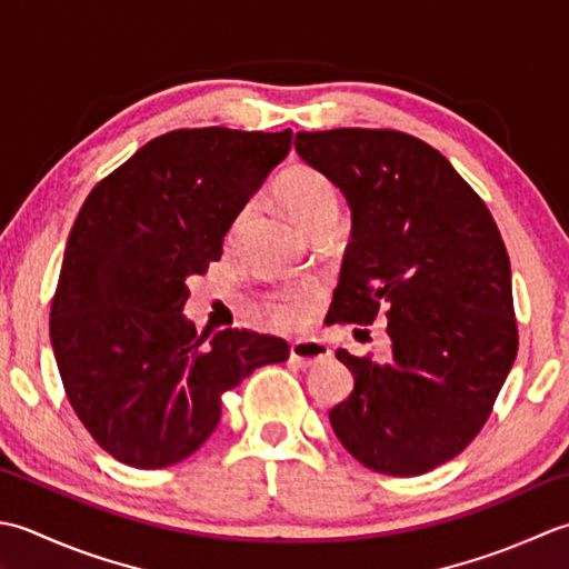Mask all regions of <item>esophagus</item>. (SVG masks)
<instances>
[{"mask_svg":"<svg viewBox=\"0 0 569 569\" xmlns=\"http://www.w3.org/2000/svg\"><path fill=\"white\" fill-rule=\"evenodd\" d=\"M329 356H331L329 346H323L321 341H295L292 346H289V361L299 368L315 366Z\"/></svg>","mask_w":569,"mask_h":569,"instance_id":"obj_1","label":"esophagus"}]
</instances>
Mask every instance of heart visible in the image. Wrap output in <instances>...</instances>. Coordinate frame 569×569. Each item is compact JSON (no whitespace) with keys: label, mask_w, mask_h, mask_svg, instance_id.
<instances>
[{"label":"heart","mask_w":569,"mask_h":569,"mask_svg":"<svg viewBox=\"0 0 569 569\" xmlns=\"http://www.w3.org/2000/svg\"><path fill=\"white\" fill-rule=\"evenodd\" d=\"M274 191H277V199H280L282 206L289 211V216H292L297 223L311 236L321 233V230H331L336 218H339V211H341L339 191H336L333 181L327 177V173L319 171L317 167H309V164L287 167L280 177H277ZM252 211H254L252 201L240 206L233 223L228 228L230 246L240 240ZM262 311L270 327L282 329V331L299 329L307 319L305 301L289 292L270 295L264 299Z\"/></svg>","instance_id":"heart-1"}]
</instances>
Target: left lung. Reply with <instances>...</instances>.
<instances>
[{
  "instance_id": "8db88e82",
  "label": "left lung",
  "mask_w": 569,
  "mask_h": 569,
  "mask_svg": "<svg viewBox=\"0 0 569 569\" xmlns=\"http://www.w3.org/2000/svg\"><path fill=\"white\" fill-rule=\"evenodd\" d=\"M297 154L339 187L353 236L329 315L388 317L392 361L339 349L353 373L329 420L363 467L420 477L467 449L518 353L511 260L481 196L442 152L398 130L297 132Z\"/></svg>"
}]
</instances>
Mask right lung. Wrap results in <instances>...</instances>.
I'll return each mask as SVG.
<instances>
[{
  "label": "right lung",
  "instance_id": "1",
  "mask_svg": "<svg viewBox=\"0 0 569 569\" xmlns=\"http://www.w3.org/2000/svg\"><path fill=\"white\" fill-rule=\"evenodd\" d=\"M292 147V132L196 127L154 137L98 181L68 236L51 301L66 398L90 437L134 469L199 449L220 398L289 346L274 336L199 333L187 282L223 254L240 206Z\"/></svg>",
  "mask_w": 569,
  "mask_h": 569
}]
</instances>
